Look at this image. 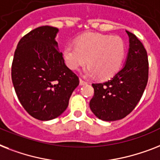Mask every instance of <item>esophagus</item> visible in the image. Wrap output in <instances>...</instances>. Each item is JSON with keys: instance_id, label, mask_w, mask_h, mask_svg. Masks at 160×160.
<instances>
[{"instance_id": "34e87169", "label": "esophagus", "mask_w": 160, "mask_h": 160, "mask_svg": "<svg viewBox=\"0 0 160 160\" xmlns=\"http://www.w3.org/2000/svg\"><path fill=\"white\" fill-rule=\"evenodd\" d=\"M86 84V82L84 81V80H83L82 79H80V85H84V84Z\"/></svg>"}]
</instances>
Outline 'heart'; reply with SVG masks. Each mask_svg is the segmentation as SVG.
Segmentation results:
<instances>
[{"instance_id": "heart-1", "label": "heart", "mask_w": 160, "mask_h": 160, "mask_svg": "<svg viewBox=\"0 0 160 160\" xmlns=\"http://www.w3.org/2000/svg\"><path fill=\"white\" fill-rule=\"evenodd\" d=\"M125 56V43L118 36L96 33L80 35L76 45L67 44L63 50L65 63L71 70H78L87 63L85 75L105 80L120 69Z\"/></svg>"}]
</instances>
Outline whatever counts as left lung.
I'll return each instance as SVG.
<instances>
[{
	"label": "left lung",
	"mask_w": 160,
	"mask_h": 160,
	"mask_svg": "<svg viewBox=\"0 0 160 160\" xmlns=\"http://www.w3.org/2000/svg\"><path fill=\"white\" fill-rule=\"evenodd\" d=\"M129 36L130 48L125 66L103 83L92 84L94 94L89 108L102 121H117L131 113L145 91L149 76L147 52L136 35Z\"/></svg>",
	"instance_id": "1"
}]
</instances>
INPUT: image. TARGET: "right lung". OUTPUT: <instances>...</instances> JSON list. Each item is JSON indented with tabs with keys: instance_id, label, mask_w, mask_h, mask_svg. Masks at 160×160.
I'll list each match as a JSON object with an SVG mask.
<instances>
[{
	"instance_id": "right-lung-1",
	"label": "right lung",
	"mask_w": 160,
	"mask_h": 160,
	"mask_svg": "<svg viewBox=\"0 0 160 160\" xmlns=\"http://www.w3.org/2000/svg\"><path fill=\"white\" fill-rule=\"evenodd\" d=\"M58 28L41 26L25 34L15 49L11 78L19 102L33 118L59 117L80 80L65 64L55 41Z\"/></svg>"
}]
</instances>
